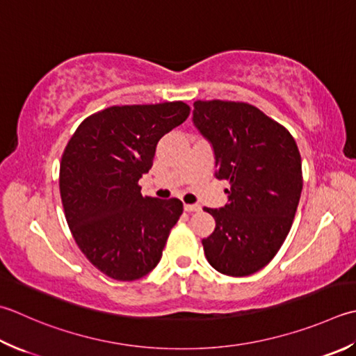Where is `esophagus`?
Wrapping results in <instances>:
<instances>
[{
	"label": "esophagus",
	"instance_id": "esophagus-1",
	"mask_svg": "<svg viewBox=\"0 0 356 356\" xmlns=\"http://www.w3.org/2000/svg\"><path fill=\"white\" fill-rule=\"evenodd\" d=\"M202 207L199 204H188L185 205V211L188 213H196V211H200Z\"/></svg>",
	"mask_w": 356,
	"mask_h": 356
}]
</instances>
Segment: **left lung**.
Returning a JSON list of instances; mask_svg holds the SVG:
<instances>
[{
    "label": "left lung",
    "instance_id": "8db88e82",
    "mask_svg": "<svg viewBox=\"0 0 356 356\" xmlns=\"http://www.w3.org/2000/svg\"><path fill=\"white\" fill-rule=\"evenodd\" d=\"M193 122L213 146L216 177L229 184L224 208H204L216 220L202 239L207 261L222 275H253L280 252L293 224L302 191L296 142L243 102L197 100Z\"/></svg>",
    "mask_w": 356,
    "mask_h": 356
}]
</instances>
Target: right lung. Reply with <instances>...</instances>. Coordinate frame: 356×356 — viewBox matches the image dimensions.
I'll list each match as a JSON object with an SVG mask.
<instances>
[{"mask_svg": "<svg viewBox=\"0 0 356 356\" xmlns=\"http://www.w3.org/2000/svg\"><path fill=\"white\" fill-rule=\"evenodd\" d=\"M190 115L184 102L111 106L89 115L67 142L60 194L67 225L88 261L115 281L154 268L184 204L143 197L140 179L160 138Z\"/></svg>", "mask_w": 356, "mask_h": 356, "instance_id": "add662e5", "label": "right lung"}]
</instances>
